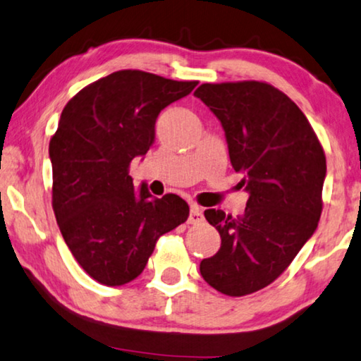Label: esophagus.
Listing matches in <instances>:
<instances>
[{
  "mask_svg": "<svg viewBox=\"0 0 361 361\" xmlns=\"http://www.w3.org/2000/svg\"><path fill=\"white\" fill-rule=\"evenodd\" d=\"M203 221L202 208L198 204H190V214H188V223L190 224H198Z\"/></svg>",
  "mask_w": 361,
  "mask_h": 361,
  "instance_id": "esophagus-1",
  "label": "esophagus"
}]
</instances>
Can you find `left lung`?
<instances>
[{
	"label": "left lung",
	"instance_id": "1",
	"mask_svg": "<svg viewBox=\"0 0 361 361\" xmlns=\"http://www.w3.org/2000/svg\"><path fill=\"white\" fill-rule=\"evenodd\" d=\"M195 97L224 129L238 187L248 193L237 218L207 209L221 248L200 263L216 290L242 297L269 286L284 273L314 234L323 209V147L292 99L264 82L203 84Z\"/></svg>",
	"mask_w": 361,
	"mask_h": 361
}]
</instances>
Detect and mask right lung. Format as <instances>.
<instances>
[{"mask_svg": "<svg viewBox=\"0 0 361 361\" xmlns=\"http://www.w3.org/2000/svg\"><path fill=\"white\" fill-rule=\"evenodd\" d=\"M198 82L118 71L66 104L49 142L53 209L64 242L85 273L123 286L145 269L157 240L188 218L179 195L135 190L129 166L154 142L161 111Z\"/></svg>", "mask_w": 361, "mask_h": 361, "instance_id": "add662e5", "label": "right lung"}]
</instances>
